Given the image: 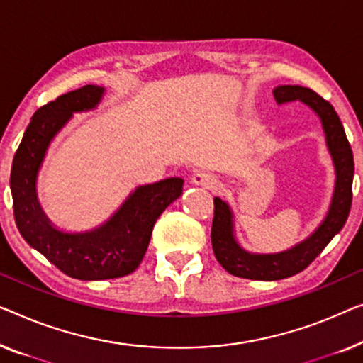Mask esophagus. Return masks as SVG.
<instances>
[{
	"instance_id": "esophagus-1",
	"label": "esophagus",
	"mask_w": 363,
	"mask_h": 363,
	"mask_svg": "<svg viewBox=\"0 0 363 363\" xmlns=\"http://www.w3.org/2000/svg\"><path fill=\"white\" fill-rule=\"evenodd\" d=\"M190 183L193 186H203V188H208V190H216L219 186L218 177L208 172H196L191 177Z\"/></svg>"
}]
</instances>
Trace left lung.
Here are the masks:
<instances>
[{"mask_svg": "<svg viewBox=\"0 0 363 363\" xmlns=\"http://www.w3.org/2000/svg\"><path fill=\"white\" fill-rule=\"evenodd\" d=\"M277 104L299 101L319 118L335 173L333 198L328 213L316 229L290 249L275 254L250 252L239 242L235 233V214L228 201L214 198V219L211 242L214 255L230 275L249 280L275 281L299 273L324 250L335 234L340 233L349 218L352 204V180H354V155L337 113L318 93L298 85H280L273 88Z\"/></svg>", "mask_w": 363, "mask_h": 363, "instance_id": "left-lung-1", "label": "left lung"}]
</instances>
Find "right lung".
I'll return each mask as SVG.
<instances>
[{
    "mask_svg": "<svg viewBox=\"0 0 363 363\" xmlns=\"http://www.w3.org/2000/svg\"><path fill=\"white\" fill-rule=\"evenodd\" d=\"M104 94L106 88L86 85L39 108L16 152L9 180L16 225L26 242L65 275L83 281L125 277L138 269L155 220L183 193L182 178L135 186L104 223L86 230L60 229L49 219L38 196L47 150L73 114L96 109Z\"/></svg>",
    "mask_w": 363,
    "mask_h": 363,
    "instance_id": "1",
    "label": "right lung"
}]
</instances>
